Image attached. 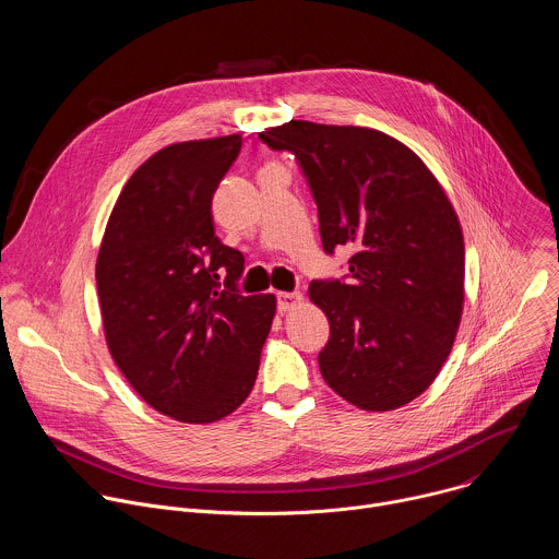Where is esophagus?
Returning <instances> with one entry per match:
<instances>
[{"instance_id":"1","label":"esophagus","mask_w":559,"mask_h":559,"mask_svg":"<svg viewBox=\"0 0 559 559\" xmlns=\"http://www.w3.org/2000/svg\"><path fill=\"white\" fill-rule=\"evenodd\" d=\"M300 302H302V296H300L298 292H281V294H278V309H281L283 313L296 309Z\"/></svg>"}]
</instances>
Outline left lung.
Returning a JSON list of instances; mask_svg holds the SVG:
<instances>
[{"instance_id": "left-lung-1", "label": "left lung", "mask_w": 559, "mask_h": 559, "mask_svg": "<svg viewBox=\"0 0 559 559\" xmlns=\"http://www.w3.org/2000/svg\"><path fill=\"white\" fill-rule=\"evenodd\" d=\"M259 136L309 181L328 254L354 248L349 281H313L330 321L325 382L362 412H391L431 386L464 307L460 218L423 158L380 130L289 121Z\"/></svg>"}]
</instances>
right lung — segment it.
Returning <instances> with one entry per match:
<instances>
[{
	"label": "right lung",
	"mask_w": 559,
	"mask_h": 559,
	"mask_svg": "<svg viewBox=\"0 0 559 559\" xmlns=\"http://www.w3.org/2000/svg\"><path fill=\"white\" fill-rule=\"evenodd\" d=\"M241 143L179 141L145 158L110 212L95 265L112 360L152 409L188 425L246 403L276 316L274 294L234 289L243 254L214 236L212 197Z\"/></svg>",
	"instance_id": "1"
}]
</instances>
